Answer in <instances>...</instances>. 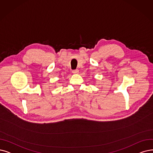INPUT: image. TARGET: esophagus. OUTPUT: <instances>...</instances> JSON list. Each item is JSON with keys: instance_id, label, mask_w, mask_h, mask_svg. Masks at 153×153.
Returning <instances> with one entry per match:
<instances>
[{"instance_id": "34e87169", "label": "esophagus", "mask_w": 153, "mask_h": 153, "mask_svg": "<svg viewBox=\"0 0 153 153\" xmlns=\"http://www.w3.org/2000/svg\"><path fill=\"white\" fill-rule=\"evenodd\" d=\"M72 73H73V74H77V73H79V70H74L72 71Z\"/></svg>"}]
</instances>
